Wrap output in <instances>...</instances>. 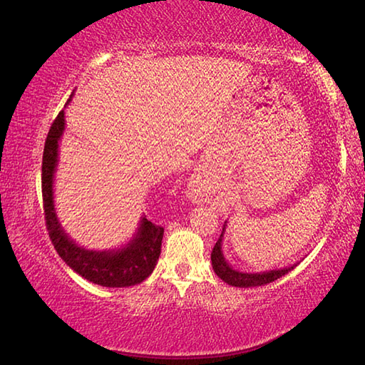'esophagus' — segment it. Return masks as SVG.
Listing matches in <instances>:
<instances>
[{"label": "esophagus", "mask_w": 365, "mask_h": 365, "mask_svg": "<svg viewBox=\"0 0 365 365\" xmlns=\"http://www.w3.org/2000/svg\"><path fill=\"white\" fill-rule=\"evenodd\" d=\"M197 189H198V181H192V182H190V192H192L190 195H192V198H195V200L200 197Z\"/></svg>", "instance_id": "34e87169"}]
</instances>
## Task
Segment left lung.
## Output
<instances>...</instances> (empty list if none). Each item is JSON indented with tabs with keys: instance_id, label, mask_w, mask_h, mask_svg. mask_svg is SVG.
Here are the masks:
<instances>
[{
	"instance_id": "1",
	"label": "left lung",
	"mask_w": 365,
	"mask_h": 365,
	"mask_svg": "<svg viewBox=\"0 0 365 365\" xmlns=\"http://www.w3.org/2000/svg\"><path fill=\"white\" fill-rule=\"evenodd\" d=\"M226 223L228 222H225L220 237H218L217 244L214 245L212 253H210L212 269H214L217 277L223 279L226 284L234 286V287L265 286V284H269V282H273L274 279L284 277L286 273L294 270V267H297V264H294V265L284 267V269H274V270L257 272V273H247V272H240V270L232 269V267L226 262V259L223 256V250H222V239H223V234L226 231Z\"/></svg>"
}]
</instances>
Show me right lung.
Masks as SVG:
<instances>
[{
    "label": "right lung",
    "instance_id": "right-lung-1",
    "mask_svg": "<svg viewBox=\"0 0 365 365\" xmlns=\"http://www.w3.org/2000/svg\"><path fill=\"white\" fill-rule=\"evenodd\" d=\"M71 96L67 104L71 101ZM66 129V115L59 112L46 135L42 160V195L46 230L53 245L73 272L103 287L140 284L155 270L160 256L164 228L142 217L139 228L126 245L115 250H87L79 247L62 228L54 207V173L59 162V140Z\"/></svg>",
    "mask_w": 365,
    "mask_h": 365
}]
</instances>
